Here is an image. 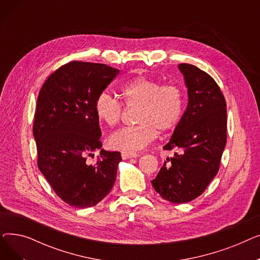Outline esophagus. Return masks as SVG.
<instances>
[{"mask_svg":"<svg viewBox=\"0 0 260 260\" xmlns=\"http://www.w3.org/2000/svg\"><path fill=\"white\" fill-rule=\"evenodd\" d=\"M140 155L137 153H127V152H122L121 153V157L123 160L126 159H131V158H138Z\"/></svg>","mask_w":260,"mask_h":260,"instance_id":"34e87169","label":"esophagus"}]
</instances>
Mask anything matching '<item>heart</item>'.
<instances>
[{
    "label": "heart",
    "mask_w": 260,
    "mask_h": 260,
    "mask_svg": "<svg viewBox=\"0 0 260 260\" xmlns=\"http://www.w3.org/2000/svg\"><path fill=\"white\" fill-rule=\"evenodd\" d=\"M118 94L126 107L138 108L135 116L138 124L109 136L112 148L127 153L140 151L156 138L157 131H172L181 120L183 95L177 85H162L157 80L139 77L123 84ZM94 114L101 124L113 127L120 121L122 106L112 95L101 92L94 101Z\"/></svg>",
    "instance_id": "b5f03b06"
}]
</instances>
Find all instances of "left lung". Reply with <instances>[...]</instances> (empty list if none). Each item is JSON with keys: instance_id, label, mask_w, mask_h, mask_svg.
<instances>
[{"instance_id": "1", "label": "left lung", "mask_w": 260, "mask_h": 260, "mask_svg": "<svg viewBox=\"0 0 260 260\" xmlns=\"http://www.w3.org/2000/svg\"><path fill=\"white\" fill-rule=\"evenodd\" d=\"M187 88V106L167 151H175L152 180L160 196L174 203L200 196L219 170L226 143V103L215 80L198 67L178 65Z\"/></svg>"}]
</instances>
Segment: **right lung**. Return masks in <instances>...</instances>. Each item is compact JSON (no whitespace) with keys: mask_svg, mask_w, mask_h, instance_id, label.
I'll return each mask as SVG.
<instances>
[{"mask_svg":"<svg viewBox=\"0 0 260 260\" xmlns=\"http://www.w3.org/2000/svg\"><path fill=\"white\" fill-rule=\"evenodd\" d=\"M120 73L100 63L74 61L51 74L40 90L34 121L38 167L56 194L72 207L95 206L111 192L122 160L102 149L94 101Z\"/></svg>","mask_w":260,"mask_h":260,"instance_id":"add662e5","label":"right lung"}]
</instances>
